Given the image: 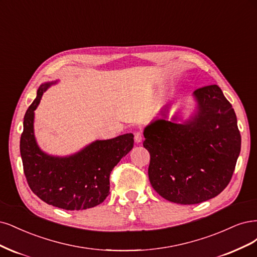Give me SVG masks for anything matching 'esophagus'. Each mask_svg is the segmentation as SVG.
I'll return each mask as SVG.
<instances>
[{"label":"esophagus","instance_id":"1","mask_svg":"<svg viewBox=\"0 0 257 257\" xmlns=\"http://www.w3.org/2000/svg\"><path fill=\"white\" fill-rule=\"evenodd\" d=\"M135 141H136V143H141L143 141V135H142V132H136V135H135Z\"/></svg>","mask_w":257,"mask_h":257}]
</instances>
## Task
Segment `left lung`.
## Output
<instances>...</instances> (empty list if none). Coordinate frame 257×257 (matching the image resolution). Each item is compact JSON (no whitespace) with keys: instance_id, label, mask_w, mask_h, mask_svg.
Here are the masks:
<instances>
[{"instance_id":"8db88e82","label":"left lung","mask_w":257,"mask_h":257,"mask_svg":"<svg viewBox=\"0 0 257 257\" xmlns=\"http://www.w3.org/2000/svg\"><path fill=\"white\" fill-rule=\"evenodd\" d=\"M193 96L197 110L189 120L160 118L144 129L151 185L165 200L181 205L220 194L233 176L241 148L235 111L221 88L204 86ZM167 112L161 111L162 116Z\"/></svg>"}]
</instances>
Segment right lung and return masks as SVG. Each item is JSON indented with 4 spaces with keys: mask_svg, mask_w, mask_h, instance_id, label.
<instances>
[{
    "mask_svg": "<svg viewBox=\"0 0 257 257\" xmlns=\"http://www.w3.org/2000/svg\"><path fill=\"white\" fill-rule=\"evenodd\" d=\"M54 82L41 84L24 115L20 154L24 175L34 194L49 205L83 210L101 204L110 194V174L134 147V135L97 140L80 152L55 157L43 152L34 136V111L44 92Z\"/></svg>",
    "mask_w": 257,
    "mask_h": 257,
    "instance_id": "1",
    "label": "right lung"
}]
</instances>
